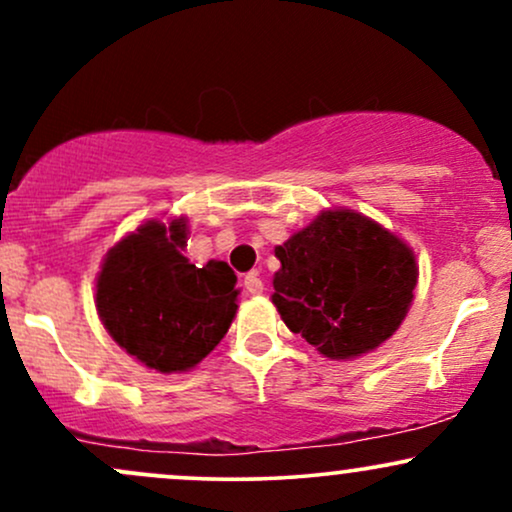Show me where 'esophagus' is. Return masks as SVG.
<instances>
[{"label": "esophagus", "mask_w": 512, "mask_h": 512, "mask_svg": "<svg viewBox=\"0 0 512 512\" xmlns=\"http://www.w3.org/2000/svg\"><path fill=\"white\" fill-rule=\"evenodd\" d=\"M243 284H245V289H248V293H252V296H257V293H262V291H264V284H262L260 274H257V272L245 274Z\"/></svg>", "instance_id": "1"}]
</instances>
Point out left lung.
I'll return each instance as SVG.
<instances>
[{"label":"left lung","instance_id":"obj_1","mask_svg":"<svg viewBox=\"0 0 512 512\" xmlns=\"http://www.w3.org/2000/svg\"><path fill=\"white\" fill-rule=\"evenodd\" d=\"M272 301L293 334L327 358H354L392 337L416 286L402 240L354 211H322L274 250Z\"/></svg>","mask_w":512,"mask_h":512}]
</instances>
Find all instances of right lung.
<instances>
[{
    "label": "right lung",
    "instance_id": "obj_1",
    "mask_svg": "<svg viewBox=\"0 0 512 512\" xmlns=\"http://www.w3.org/2000/svg\"><path fill=\"white\" fill-rule=\"evenodd\" d=\"M185 221H149L105 257L96 305L105 330L144 366L187 370L221 342L236 315V274L226 262L202 269L180 255Z\"/></svg>",
    "mask_w": 512,
    "mask_h": 512
}]
</instances>
